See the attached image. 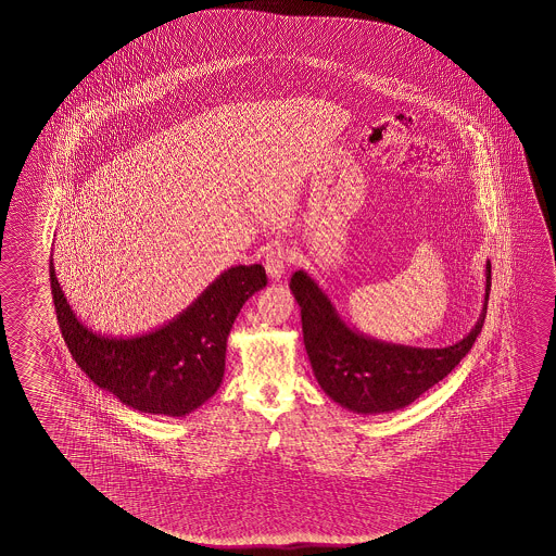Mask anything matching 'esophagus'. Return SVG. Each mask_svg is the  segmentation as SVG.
Instances as JSON below:
<instances>
[{
    "instance_id": "34e87169",
    "label": "esophagus",
    "mask_w": 556,
    "mask_h": 556,
    "mask_svg": "<svg viewBox=\"0 0 556 556\" xmlns=\"http://www.w3.org/2000/svg\"><path fill=\"white\" fill-rule=\"evenodd\" d=\"M291 252L281 244H275L269 254L265 257V271L274 279V281H281L282 275L287 271V265L291 262Z\"/></svg>"
}]
</instances>
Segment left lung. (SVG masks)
I'll return each instance as SVG.
<instances>
[{
  "instance_id": "8db88e82",
  "label": "left lung",
  "mask_w": 556,
  "mask_h": 556,
  "mask_svg": "<svg viewBox=\"0 0 556 556\" xmlns=\"http://www.w3.org/2000/svg\"><path fill=\"white\" fill-rule=\"evenodd\" d=\"M484 277V301L473 329L454 345L428 349L388 343L351 328L318 282L304 269L294 271L289 287L301 306L304 346L319 388L358 415L392 413L419 400L459 365L481 333L491 292V262Z\"/></svg>"
}]
</instances>
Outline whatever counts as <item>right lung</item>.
I'll list each match as a JSON object with an SVG mask.
<instances>
[{"mask_svg": "<svg viewBox=\"0 0 556 556\" xmlns=\"http://www.w3.org/2000/svg\"><path fill=\"white\" fill-rule=\"evenodd\" d=\"M55 316L65 345L94 386L131 409L184 417L219 390L227 339L244 302L267 285L262 264L232 265L188 308L141 336H104L77 318L50 257Z\"/></svg>", "mask_w": 556, "mask_h": 556, "instance_id": "1", "label": "right lung"}]
</instances>
